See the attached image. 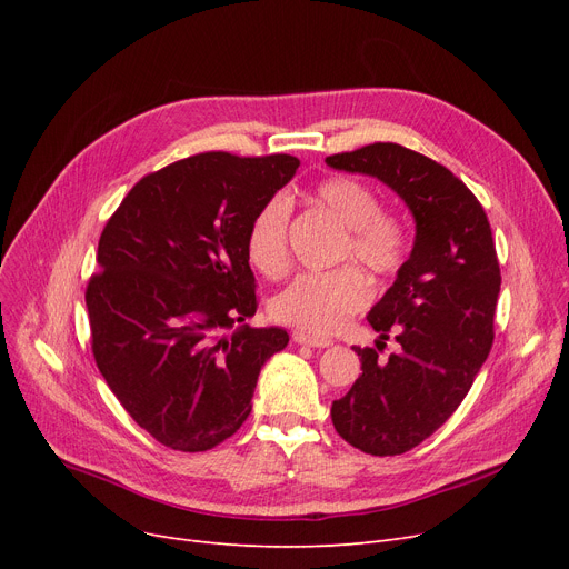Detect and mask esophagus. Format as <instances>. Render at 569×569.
<instances>
[{
    "mask_svg": "<svg viewBox=\"0 0 569 569\" xmlns=\"http://www.w3.org/2000/svg\"><path fill=\"white\" fill-rule=\"evenodd\" d=\"M292 341L300 343V346H309V348H327V346H332V341L318 339V337H311V335H305V332H292Z\"/></svg>",
    "mask_w": 569,
    "mask_h": 569,
    "instance_id": "esophagus-1",
    "label": "esophagus"
}]
</instances>
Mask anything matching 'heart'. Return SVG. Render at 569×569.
Instances as JSON below:
<instances>
[{"instance_id": "b5f03b06", "label": "heart", "mask_w": 569, "mask_h": 569, "mask_svg": "<svg viewBox=\"0 0 569 569\" xmlns=\"http://www.w3.org/2000/svg\"><path fill=\"white\" fill-rule=\"evenodd\" d=\"M316 200L350 228L343 260H357L376 277H397L412 251L410 226L392 212H385L380 193L357 177L335 174L316 187ZM292 204L286 193L269 196L253 214L247 230L249 262L267 279L286 274L288 228ZM371 300L369 279L355 264L335 272H307L295 277L269 300L274 320L297 327L307 335L325 337L362 311Z\"/></svg>"}]
</instances>
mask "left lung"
<instances>
[{"mask_svg": "<svg viewBox=\"0 0 569 569\" xmlns=\"http://www.w3.org/2000/svg\"><path fill=\"white\" fill-rule=\"evenodd\" d=\"M378 177L410 207L415 247L395 286L367 316L402 346L382 363L355 348L362 373L332 403L339 436L373 457L403 455L440 429L466 399L493 346L500 264L485 207L433 159L397 142H373L325 159Z\"/></svg>", "mask_w": 569, "mask_h": 569, "instance_id": "left-lung-1", "label": "left lung"}]
</instances>
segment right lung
<instances>
[{
  "mask_svg": "<svg viewBox=\"0 0 569 569\" xmlns=\"http://www.w3.org/2000/svg\"><path fill=\"white\" fill-rule=\"evenodd\" d=\"M290 154L202 152L144 174L99 239L84 302L92 352L133 422L204 452L247 422L262 365L288 343L258 309L247 230L286 187Z\"/></svg>",
  "mask_w": 569,
  "mask_h": 569,
  "instance_id": "right-lung-1",
  "label": "right lung"
}]
</instances>
